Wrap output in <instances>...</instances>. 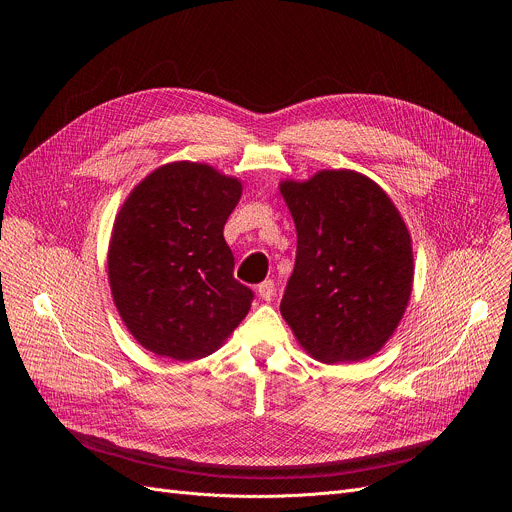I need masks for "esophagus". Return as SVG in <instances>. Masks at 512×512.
<instances>
[{"mask_svg": "<svg viewBox=\"0 0 512 512\" xmlns=\"http://www.w3.org/2000/svg\"><path fill=\"white\" fill-rule=\"evenodd\" d=\"M257 291H259V298L263 302H271L275 298V283L271 279H265L263 283H259Z\"/></svg>", "mask_w": 512, "mask_h": 512, "instance_id": "34e87169", "label": "esophagus"}]
</instances>
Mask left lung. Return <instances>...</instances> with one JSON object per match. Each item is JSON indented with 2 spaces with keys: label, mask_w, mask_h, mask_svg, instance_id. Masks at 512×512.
Masks as SVG:
<instances>
[{
  "label": "left lung",
  "mask_w": 512,
  "mask_h": 512,
  "mask_svg": "<svg viewBox=\"0 0 512 512\" xmlns=\"http://www.w3.org/2000/svg\"><path fill=\"white\" fill-rule=\"evenodd\" d=\"M279 190L298 231L281 316L322 362L375 354L395 332L413 283L411 239L395 204L350 170H324Z\"/></svg>",
  "instance_id": "left-lung-1"
}]
</instances>
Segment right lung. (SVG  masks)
<instances>
[{
  "instance_id": "add662e5",
  "label": "right lung",
  "mask_w": 512,
  "mask_h": 512,
  "mask_svg": "<svg viewBox=\"0 0 512 512\" xmlns=\"http://www.w3.org/2000/svg\"><path fill=\"white\" fill-rule=\"evenodd\" d=\"M239 198V180L176 162L125 200L109 245V283L141 346L174 360L202 358L247 316L255 294L235 279L223 237Z\"/></svg>"
}]
</instances>
